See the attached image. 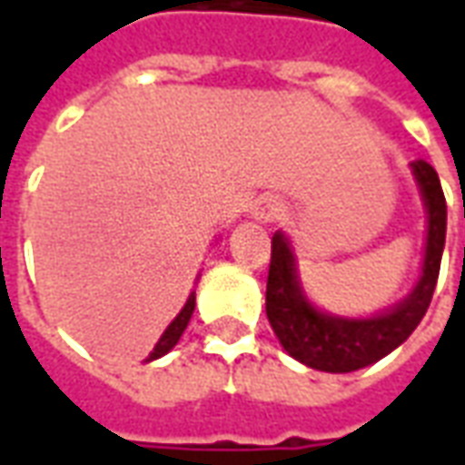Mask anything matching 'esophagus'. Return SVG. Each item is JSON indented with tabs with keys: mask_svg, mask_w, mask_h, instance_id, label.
<instances>
[{
	"mask_svg": "<svg viewBox=\"0 0 465 465\" xmlns=\"http://www.w3.org/2000/svg\"><path fill=\"white\" fill-rule=\"evenodd\" d=\"M253 216L259 222H276L283 216V202L279 196H262L259 202L253 203Z\"/></svg>",
	"mask_w": 465,
	"mask_h": 465,
	"instance_id": "34e87169",
	"label": "esophagus"
}]
</instances>
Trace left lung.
I'll return each instance as SVG.
<instances>
[{
    "label": "left lung",
    "instance_id": "1",
    "mask_svg": "<svg viewBox=\"0 0 465 465\" xmlns=\"http://www.w3.org/2000/svg\"><path fill=\"white\" fill-rule=\"evenodd\" d=\"M429 209V239L423 276L409 299L373 319H339L313 309L302 293L293 253L283 233L272 239V263L266 282V316L273 333L293 359L329 373H349L376 363L409 339L426 316L439 282L440 253L446 243V196L439 173L429 162L411 163Z\"/></svg>",
    "mask_w": 465,
    "mask_h": 465
}]
</instances>
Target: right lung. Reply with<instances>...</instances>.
Here are the masks:
<instances>
[{
    "mask_svg": "<svg viewBox=\"0 0 465 465\" xmlns=\"http://www.w3.org/2000/svg\"><path fill=\"white\" fill-rule=\"evenodd\" d=\"M193 306H196V293H192L189 296V302L183 303V309L182 313L173 319L172 323H169V329L163 331V336L159 339V343L153 346V351L149 353V359L146 361H153V359H159V356H163V353H169V351L176 346V341L182 339V333L183 329H186V323H189V319H192V313H193Z\"/></svg>",
    "mask_w": 465,
    "mask_h": 465,
    "instance_id": "obj_1",
    "label": "right lung"
}]
</instances>
